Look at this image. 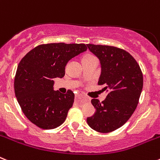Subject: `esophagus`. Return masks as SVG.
Segmentation results:
<instances>
[{
    "label": "esophagus",
    "instance_id": "esophagus-1",
    "mask_svg": "<svg viewBox=\"0 0 160 160\" xmlns=\"http://www.w3.org/2000/svg\"><path fill=\"white\" fill-rule=\"evenodd\" d=\"M79 96H80V95H79V94H77V95L75 96V99H77V98L79 97ZM84 101H87V98H84Z\"/></svg>",
    "mask_w": 160,
    "mask_h": 160
}]
</instances>
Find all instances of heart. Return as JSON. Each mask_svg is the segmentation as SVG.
<instances>
[{
	"instance_id": "b5f03b06",
	"label": "heart",
	"mask_w": 160,
	"mask_h": 160,
	"mask_svg": "<svg viewBox=\"0 0 160 160\" xmlns=\"http://www.w3.org/2000/svg\"><path fill=\"white\" fill-rule=\"evenodd\" d=\"M88 59H96V58L93 55H90V54H87L86 56H84L82 58V60H88Z\"/></svg>"
}]
</instances>
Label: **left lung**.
I'll use <instances>...</instances> for the list:
<instances>
[{"mask_svg": "<svg viewBox=\"0 0 160 160\" xmlns=\"http://www.w3.org/2000/svg\"><path fill=\"white\" fill-rule=\"evenodd\" d=\"M89 49L100 60L102 67L98 85L108 91L104 101L93 98L95 108L87 118L93 130L108 133L121 128L136 109L143 86L139 65L128 52L120 48L87 44Z\"/></svg>", "mask_w": 160, "mask_h": 160, "instance_id": "8db88e82", "label": "left lung"}]
</instances>
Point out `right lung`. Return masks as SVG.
<instances>
[{"mask_svg":"<svg viewBox=\"0 0 160 160\" xmlns=\"http://www.w3.org/2000/svg\"><path fill=\"white\" fill-rule=\"evenodd\" d=\"M85 44L49 43L31 49L21 60L14 78V91L28 119L42 129L63 123L73 106L74 94L53 90V78H63L67 62L86 51Z\"/></svg>","mask_w":160,"mask_h":160,"instance_id":"1","label":"right lung"}]
</instances>
